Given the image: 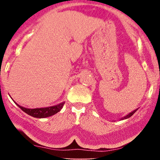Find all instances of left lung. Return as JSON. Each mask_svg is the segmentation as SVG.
<instances>
[{
	"label": "left lung",
	"instance_id": "obj_1",
	"mask_svg": "<svg viewBox=\"0 0 160 160\" xmlns=\"http://www.w3.org/2000/svg\"><path fill=\"white\" fill-rule=\"evenodd\" d=\"M138 110V108H137V109H135V111H132L131 113H128L127 115H126L125 116V117H122V118L120 119V120H126V119H128V118H129L130 117H132V116L134 113H135V112H136Z\"/></svg>",
	"mask_w": 160,
	"mask_h": 160
}]
</instances>
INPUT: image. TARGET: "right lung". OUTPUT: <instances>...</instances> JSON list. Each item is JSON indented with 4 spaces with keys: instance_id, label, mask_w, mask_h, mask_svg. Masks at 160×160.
Masks as SVG:
<instances>
[{
    "instance_id": "right-lung-1",
    "label": "right lung",
    "mask_w": 160,
    "mask_h": 160,
    "mask_svg": "<svg viewBox=\"0 0 160 160\" xmlns=\"http://www.w3.org/2000/svg\"><path fill=\"white\" fill-rule=\"evenodd\" d=\"M16 104L18 107H19L20 109H22V111H23L25 113H26L27 114L32 116L33 117H36V118H46V117H51V116L56 114L58 112L61 111L62 108H63L64 104H65V102H61V103L56 104V105L51 106V107L33 108V109L24 108L22 106H20L19 104H18L17 103Z\"/></svg>"
}]
</instances>
